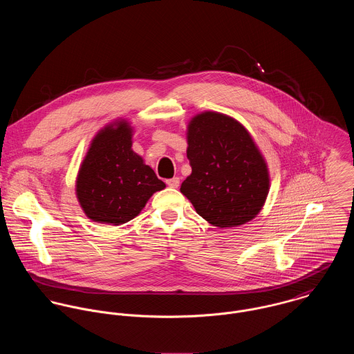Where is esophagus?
Listing matches in <instances>:
<instances>
[{
	"label": "esophagus",
	"mask_w": 354,
	"mask_h": 354,
	"mask_svg": "<svg viewBox=\"0 0 354 354\" xmlns=\"http://www.w3.org/2000/svg\"><path fill=\"white\" fill-rule=\"evenodd\" d=\"M166 184H167L170 188H178V187H180V178H178V177H173V178L167 180Z\"/></svg>",
	"instance_id": "esophagus-1"
}]
</instances>
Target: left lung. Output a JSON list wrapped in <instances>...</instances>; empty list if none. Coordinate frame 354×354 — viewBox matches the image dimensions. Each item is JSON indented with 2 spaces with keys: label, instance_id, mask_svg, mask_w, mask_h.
<instances>
[{
  "label": "left lung",
  "instance_id": "8db88e82",
  "mask_svg": "<svg viewBox=\"0 0 354 354\" xmlns=\"http://www.w3.org/2000/svg\"><path fill=\"white\" fill-rule=\"evenodd\" d=\"M187 156L192 173L180 191L207 222L234 227L259 214L268 194V171L240 122L215 111L198 114L188 125Z\"/></svg>",
  "mask_w": 354,
  "mask_h": 354
}]
</instances>
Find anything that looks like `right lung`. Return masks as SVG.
I'll list each match as a JSON object with an SVG mask.
<instances>
[{"label": "right lung", "mask_w": 354, "mask_h": 354, "mask_svg": "<svg viewBox=\"0 0 354 354\" xmlns=\"http://www.w3.org/2000/svg\"><path fill=\"white\" fill-rule=\"evenodd\" d=\"M106 127L94 138L76 181L86 215L101 223L133 219L156 191L166 185L132 151V129L125 121Z\"/></svg>", "instance_id": "add662e5"}]
</instances>
